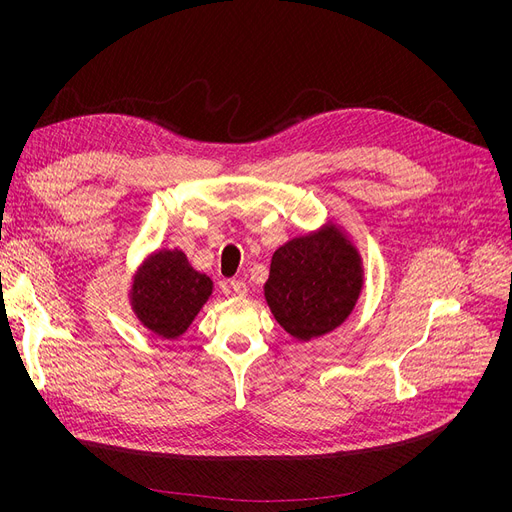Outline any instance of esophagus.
I'll return each mask as SVG.
<instances>
[{
  "label": "esophagus",
  "mask_w": 512,
  "mask_h": 512,
  "mask_svg": "<svg viewBox=\"0 0 512 512\" xmlns=\"http://www.w3.org/2000/svg\"><path fill=\"white\" fill-rule=\"evenodd\" d=\"M230 288L234 290V294H236V297H245V294L249 292L247 284H245V282H242V280H230Z\"/></svg>",
  "instance_id": "34e87169"
}]
</instances>
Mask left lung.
<instances>
[{
    "instance_id": "1",
    "label": "left lung",
    "mask_w": 512,
    "mask_h": 512,
    "mask_svg": "<svg viewBox=\"0 0 512 512\" xmlns=\"http://www.w3.org/2000/svg\"><path fill=\"white\" fill-rule=\"evenodd\" d=\"M363 282V257L355 240L328 220L276 249L263 294L278 324L292 338L309 342L344 324Z\"/></svg>"
}]
</instances>
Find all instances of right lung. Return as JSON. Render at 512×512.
Segmentation results:
<instances>
[{
  "label": "right lung",
  "instance_id": "obj_1",
  "mask_svg": "<svg viewBox=\"0 0 512 512\" xmlns=\"http://www.w3.org/2000/svg\"><path fill=\"white\" fill-rule=\"evenodd\" d=\"M211 292V278L193 270L180 249H159L132 274L128 301L143 328L174 340L193 324Z\"/></svg>",
  "mask_w": 512,
  "mask_h": 512
}]
</instances>
